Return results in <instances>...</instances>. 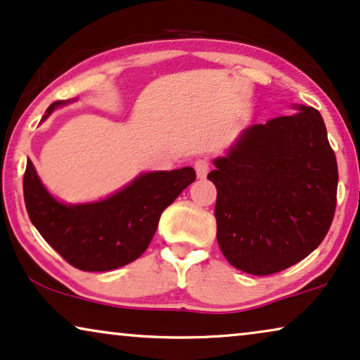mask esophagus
I'll list each match as a JSON object with an SVG mask.
<instances>
[{
	"label": "esophagus",
	"instance_id": "1",
	"mask_svg": "<svg viewBox=\"0 0 360 360\" xmlns=\"http://www.w3.org/2000/svg\"><path fill=\"white\" fill-rule=\"evenodd\" d=\"M195 172H197L198 179H205V176H207L210 172V162L207 158H198V160H195Z\"/></svg>",
	"mask_w": 360,
	"mask_h": 360
}]
</instances>
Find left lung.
<instances>
[{
	"label": "left lung",
	"instance_id": "left-lung-1",
	"mask_svg": "<svg viewBox=\"0 0 360 360\" xmlns=\"http://www.w3.org/2000/svg\"><path fill=\"white\" fill-rule=\"evenodd\" d=\"M245 129L208 180L217 186V240L228 263L255 276L300 263L328 235L338 162L316 109Z\"/></svg>",
	"mask_w": 360,
	"mask_h": 360
}]
</instances>
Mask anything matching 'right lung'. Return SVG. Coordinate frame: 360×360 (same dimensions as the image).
<instances>
[{
	"label": "right lung",
	"instance_id": "add662e5",
	"mask_svg": "<svg viewBox=\"0 0 360 360\" xmlns=\"http://www.w3.org/2000/svg\"><path fill=\"white\" fill-rule=\"evenodd\" d=\"M69 104L58 101L46 110ZM195 170L146 172L109 197L91 203H64L49 193L31 160L22 180L27 214L58 253L82 271H110L142 256L155 235L160 214L195 180Z\"/></svg>",
	"mask_w": 360,
	"mask_h": 360
}]
</instances>
